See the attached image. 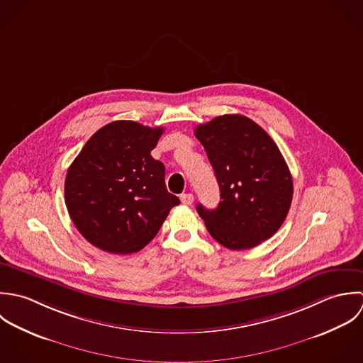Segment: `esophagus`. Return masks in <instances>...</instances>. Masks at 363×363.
<instances>
[{"mask_svg":"<svg viewBox=\"0 0 363 363\" xmlns=\"http://www.w3.org/2000/svg\"><path fill=\"white\" fill-rule=\"evenodd\" d=\"M181 202L186 206H191L194 203V195L192 194H182L181 195Z\"/></svg>","mask_w":363,"mask_h":363,"instance_id":"1","label":"esophagus"}]
</instances>
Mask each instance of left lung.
Segmentation results:
<instances>
[{"instance_id": "left-lung-1", "label": "left lung", "mask_w": 363, "mask_h": 363, "mask_svg": "<svg viewBox=\"0 0 363 363\" xmlns=\"http://www.w3.org/2000/svg\"><path fill=\"white\" fill-rule=\"evenodd\" d=\"M220 188L216 209L196 206L211 235L228 250H248L272 237L291 203L288 164L271 136L242 115H223L195 129Z\"/></svg>"}]
</instances>
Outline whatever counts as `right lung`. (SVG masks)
<instances>
[{
  "mask_svg": "<svg viewBox=\"0 0 363 363\" xmlns=\"http://www.w3.org/2000/svg\"><path fill=\"white\" fill-rule=\"evenodd\" d=\"M164 129L133 121L101 128L70 165L69 215L81 235L112 254L138 252L155 237L179 199L165 186V168L151 157Z\"/></svg>",
  "mask_w": 363,
  "mask_h": 363,
  "instance_id": "add662e5",
  "label": "right lung"
}]
</instances>
